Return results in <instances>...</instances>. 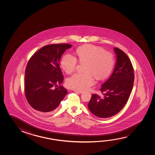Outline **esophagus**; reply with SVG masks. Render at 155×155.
Listing matches in <instances>:
<instances>
[{"instance_id": "obj_1", "label": "esophagus", "mask_w": 155, "mask_h": 155, "mask_svg": "<svg viewBox=\"0 0 155 155\" xmlns=\"http://www.w3.org/2000/svg\"><path fill=\"white\" fill-rule=\"evenodd\" d=\"M74 91L75 92H77V93H79V94H81L83 92L82 91H78V90H74Z\"/></svg>"}]
</instances>
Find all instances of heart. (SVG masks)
I'll return each instance as SVG.
<instances>
[{"instance_id":"b5f03b06","label":"heart","mask_w":155,"mask_h":155,"mask_svg":"<svg viewBox=\"0 0 155 155\" xmlns=\"http://www.w3.org/2000/svg\"><path fill=\"white\" fill-rule=\"evenodd\" d=\"M77 58L70 53L63 57L61 66L67 74L72 73L76 69L77 61L85 63V73H77L70 77L66 81L68 86L76 90L82 91L94 84V77L99 80L106 78L111 74L114 64V57L111 52L93 45H86L77 49Z\"/></svg>"}]
</instances>
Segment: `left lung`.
Listing matches in <instances>:
<instances>
[{"label": "left lung", "mask_w": 155, "mask_h": 155, "mask_svg": "<svg viewBox=\"0 0 155 155\" xmlns=\"http://www.w3.org/2000/svg\"><path fill=\"white\" fill-rule=\"evenodd\" d=\"M117 61L109 79L103 84L99 90L104 97L92 94L88 108L100 118H108L117 114L124 107L129 98L134 82L132 63L126 53L114 48Z\"/></svg>", "instance_id": "obj_1"}]
</instances>
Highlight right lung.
I'll return each instance as SVG.
<instances>
[{
    "instance_id": "add662e5",
    "label": "right lung",
    "mask_w": 155,
    "mask_h": 155,
    "mask_svg": "<svg viewBox=\"0 0 155 155\" xmlns=\"http://www.w3.org/2000/svg\"><path fill=\"white\" fill-rule=\"evenodd\" d=\"M68 44H51L40 48L31 57L25 73V94L34 109L48 114L56 109L66 96L68 90L61 85L64 77L59 61Z\"/></svg>"
}]
</instances>
